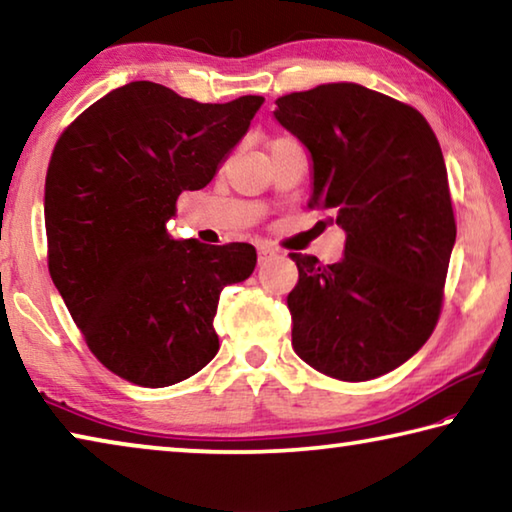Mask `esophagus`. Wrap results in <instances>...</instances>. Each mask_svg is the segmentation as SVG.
<instances>
[{"instance_id":"34e87169","label":"esophagus","mask_w":512,"mask_h":512,"mask_svg":"<svg viewBox=\"0 0 512 512\" xmlns=\"http://www.w3.org/2000/svg\"><path fill=\"white\" fill-rule=\"evenodd\" d=\"M257 255H259V264H264V262H268V259H271V257L275 255V248H271V246H259V248H257Z\"/></svg>"}]
</instances>
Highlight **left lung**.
<instances>
[{"mask_svg": "<svg viewBox=\"0 0 512 512\" xmlns=\"http://www.w3.org/2000/svg\"><path fill=\"white\" fill-rule=\"evenodd\" d=\"M311 158L309 207L345 232L336 264L291 253V345L327 377L368 381L402 366L436 327L456 223L443 151L418 110L359 83L275 101Z\"/></svg>", "mask_w": 512, "mask_h": 512, "instance_id": "left-lung-1", "label": "left lung"}]
</instances>
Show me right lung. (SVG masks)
<instances>
[{"instance_id":"add662e5","label":"right lung","mask_w":512,"mask_h":512,"mask_svg":"<svg viewBox=\"0 0 512 512\" xmlns=\"http://www.w3.org/2000/svg\"><path fill=\"white\" fill-rule=\"evenodd\" d=\"M264 97L198 103L133 81L83 112L45 180L49 273L85 343L137 386L178 384L219 352V296L255 271L250 244L173 239L183 192L203 189Z\"/></svg>"}]
</instances>
